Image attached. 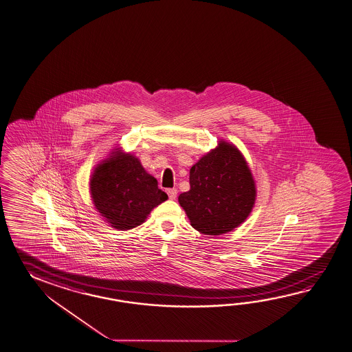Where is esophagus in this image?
<instances>
[{
  "mask_svg": "<svg viewBox=\"0 0 352 352\" xmlns=\"http://www.w3.org/2000/svg\"><path fill=\"white\" fill-rule=\"evenodd\" d=\"M166 194H168L169 199H175V198H177V194H178V190H177L175 188H173V189H166Z\"/></svg>",
  "mask_w": 352,
  "mask_h": 352,
  "instance_id": "1",
  "label": "esophagus"
}]
</instances>
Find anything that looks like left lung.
<instances>
[{
	"mask_svg": "<svg viewBox=\"0 0 352 352\" xmlns=\"http://www.w3.org/2000/svg\"><path fill=\"white\" fill-rule=\"evenodd\" d=\"M189 184L178 201L194 230L207 236L239 227L256 203L257 188L248 163L237 146L226 140L190 168Z\"/></svg>",
	"mask_w": 352,
	"mask_h": 352,
	"instance_id": "obj_1",
	"label": "left lung"
}]
</instances>
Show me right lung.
I'll return each mask as SVG.
<instances>
[{
  "label": "right lung",
  "instance_id": "1",
  "mask_svg": "<svg viewBox=\"0 0 352 352\" xmlns=\"http://www.w3.org/2000/svg\"><path fill=\"white\" fill-rule=\"evenodd\" d=\"M89 189L96 212L119 230L143 224L151 210L168 199L139 158L118 149L94 168Z\"/></svg>",
  "mask_w": 352,
  "mask_h": 352
}]
</instances>
